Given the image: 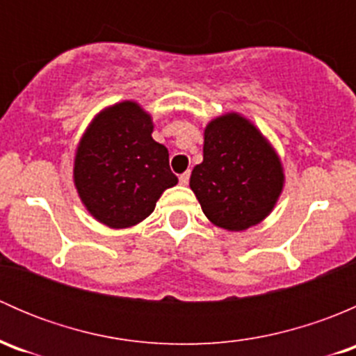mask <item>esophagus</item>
<instances>
[{
  "instance_id": "34e87169",
  "label": "esophagus",
  "mask_w": 356,
  "mask_h": 356,
  "mask_svg": "<svg viewBox=\"0 0 356 356\" xmlns=\"http://www.w3.org/2000/svg\"><path fill=\"white\" fill-rule=\"evenodd\" d=\"M179 182H181L182 186H188L189 184V172H184V174L179 175Z\"/></svg>"
}]
</instances>
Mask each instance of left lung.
<instances>
[{
  "instance_id": "8db88e82",
  "label": "left lung",
  "mask_w": 356,
  "mask_h": 356,
  "mask_svg": "<svg viewBox=\"0 0 356 356\" xmlns=\"http://www.w3.org/2000/svg\"><path fill=\"white\" fill-rule=\"evenodd\" d=\"M282 184L281 160L250 120L227 113L207 125L203 161L189 186L211 224L227 231L257 225L275 207Z\"/></svg>"
}]
</instances>
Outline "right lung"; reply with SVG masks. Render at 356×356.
Instances as JSON below:
<instances>
[{
	"mask_svg": "<svg viewBox=\"0 0 356 356\" xmlns=\"http://www.w3.org/2000/svg\"><path fill=\"white\" fill-rule=\"evenodd\" d=\"M138 103L122 102L91 122L79 143L74 182L89 213L111 229L145 220L165 189L177 184L168 149L152 138Z\"/></svg>",
	"mask_w": 356,
	"mask_h": 356,
	"instance_id": "obj_1",
	"label": "right lung"
}]
</instances>
